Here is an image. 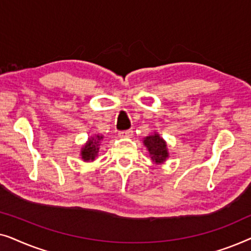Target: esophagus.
<instances>
[{"label":"esophagus","instance_id":"34e87169","mask_svg":"<svg viewBox=\"0 0 251 251\" xmlns=\"http://www.w3.org/2000/svg\"><path fill=\"white\" fill-rule=\"evenodd\" d=\"M132 133H133L132 130L128 129V130H123V131H120L119 136L122 137V138H126V137H131Z\"/></svg>","mask_w":251,"mask_h":251}]
</instances>
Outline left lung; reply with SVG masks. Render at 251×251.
Wrapping results in <instances>:
<instances>
[{
	"mask_svg": "<svg viewBox=\"0 0 251 251\" xmlns=\"http://www.w3.org/2000/svg\"><path fill=\"white\" fill-rule=\"evenodd\" d=\"M144 144L149 150L150 155L155 163H161L167 159L168 151L164 140L159 135H151L146 137Z\"/></svg>",
	"mask_w": 251,
	"mask_h": 251,
	"instance_id": "8db88e82",
	"label": "left lung"
}]
</instances>
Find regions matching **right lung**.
Listing matches in <instances>:
<instances>
[{"label":"right lung","instance_id":"1","mask_svg":"<svg viewBox=\"0 0 251 251\" xmlns=\"http://www.w3.org/2000/svg\"><path fill=\"white\" fill-rule=\"evenodd\" d=\"M102 139V136H96L95 138H91L89 140V143H87L83 149H82V159L84 161H89V160H94L95 156L97 155L98 151H99V143Z\"/></svg>","mask_w":251,"mask_h":251}]
</instances>
